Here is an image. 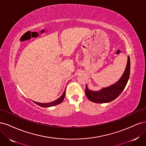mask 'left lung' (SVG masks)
<instances>
[{
  "label": "left lung",
  "mask_w": 146,
  "mask_h": 146,
  "mask_svg": "<svg viewBox=\"0 0 146 146\" xmlns=\"http://www.w3.org/2000/svg\"><path fill=\"white\" fill-rule=\"evenodd\" d=\"M130 60L128 56L127 64L122 76L117 83L109 87L104 88L100 91H92L88 89L87 86L85 88V94L90 100L95 103H107L117 98L121 94L127 85L130 77Z\"/></svg>",
  "instance_id": "left-lung-1"
}]
</instances>
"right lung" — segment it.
<instances>
[{"label": "right lung", "mask_w": 146, "mask_h": 146, "mask_svg": "<svg viewBox=\"0 0 146 146\" xmlns=\"http://www.w3.org/2000/svg\"><path fill=\"white\" fill-rule=\"evenodd\" d=\"M65 94L66 92L65 91L64 92V93L63 94V95L61 96L60 98L59 99H58L57 100L54 101V102H50V103H47V104H42V103H38V102H34L40 106V107H53V106H55V105H58L60 104V103L62 102L63 101L64 99V96H65Z\"/></svg>", "instance_id": "right-lung-1"}]
</instances>
